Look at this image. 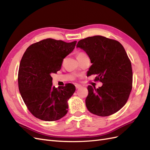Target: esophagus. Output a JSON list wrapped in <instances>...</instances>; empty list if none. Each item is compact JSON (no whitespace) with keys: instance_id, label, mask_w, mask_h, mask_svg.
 <instances>
[{"instance_id":"1","label":"esophagus","mask_w":150,"mask_h":150,"mask_svg":"<svg viewBox=\"0 0 150 150\" xmlns=\"http://www.w3.org/2000/svg\"><path fill=\"white\" fill-rule=\"evenodd\" d=\"M75 86H76V89H79V88H81V85H79V84H76V85H75Z\"/></svg>"}]
</instances>
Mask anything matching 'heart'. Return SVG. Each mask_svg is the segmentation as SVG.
Wrapping results in <instances>:
<instances>
[{"instance_id": "1", "label": "heart", "mask_w": 150, "mask_h": 150, "mask_svg": "<svg viewBox=\"0 0 150 150\" xmlns=\"http://www.w3.org/2000/svg\"><path fill=\"white\" fill-rule=\"evenodd\" d=\"M87 56L86 54L84 52H79L78 54V55H77V57H80V56Z\"/></svg>"}]
</instances>
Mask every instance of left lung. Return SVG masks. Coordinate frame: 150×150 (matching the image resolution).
Returning a JSON list of instances; mask_svg holds the SVG:
<instances>
[{
    "mask_svg": "<svg viewBox=\"0 0 150 150\" xmlns=\"http://www.w3.org/2000/svg\"><path fill=\"white\" fill-rule=\"evenodd\" d=\"M76 47L84 51L93 64L88 74H97L95 80L103 83L97 89L88 86V110L99 116L118 111L128 101L133 83L131 63L123 46L116 40L95 35L80 40Z\"/></svg>",
    "mask_w": 150,
    "mask_h": 150,
    "instance_id": "left-lung-1",
    "label": "left lung"
}]
</instances>
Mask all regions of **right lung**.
<instances>
[{"label":"right lung","mask_w":150,"mask_h":150,"mask_svg":"<svg viewBox=\"0 0 150 150\" xmlns=\"http://www.w3.org/2000/svg\"><path fill=\"white\" fill-rule=\"evenodd\" d=\"M76 42L44 39L30 45L22 56L19 89L27 108L37 118L53 121L67 114V101L75 92V86L68 83L56 88L51 74L61 69L63 59L73 51Z\"/></svg>","instance_id":"obj_1"}]
</instances>
